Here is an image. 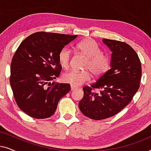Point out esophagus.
Instances as JSON below:
<instances>
[{
	"label": "esophagus",
	"instance_id": "1",
	"mask_svg": "<svg viewBox=\"0 0 151 151\" xmlns=\"http://www.w3.org/2000/svg\"><path fill=\"white\" fill-rule=\"evenodd\" d=\"M76 88H77V87H76V86H73V85H71V91H74V90H76Z\"/></svg>",
	"mask_w": 151,
	"mask_h": 151
}]
</instances>
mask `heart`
I'll return each mask as SVG.
<instances>
[{
    "instance_id": "obj_1",
    "label": "heart",
    "mask_w": 151,
    "mask_h": 151,
    "mask_svg": "<svg viewBox=\"0 0 151 151\" xmlns=\"http://www.w3.org/2000/svg\"><path fill=\"white\" fill-rule=\"evenodd\" d=\"M76 49L87 58V61L84 69L91 70L96 76H100L108 71L111 65V60L109 56L102 53V51L97 43L92 39H86L78 42ZM71 51L65 47L62 49L58 54V61L63 69H67L69 65ZM91 78V73L86 70L84 71H71L63 74L62 79L66 83L73 86H80L85 83Z\"/></svg>"
}]
</instances>
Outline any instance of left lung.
I'll return each mask as SVG.
<instances>
[{
	"mask_svg": "<svg viewBox=\"0 0 151 151\" xmlns=\"http://www.w3.org/2000/svg\"><path fill=\"white\" fill-rule=\"evenodd\" d=\"M102 42L112 52L111 69L91 86H84L79 102L80 111L96 120L112 117L127 106L139 89L142 77L139 58L129 45L106 38ZM96 88L102 91L98 94Z\"/></svg>",
	"mask_w": 151,
	"mask_h": 151,
	"instance_id": "obj_1",
	"label": "left lung"
}]
</instances>
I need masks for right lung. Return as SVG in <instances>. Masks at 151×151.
<instances>
[{"label": "right lung", "mask_w": 151, "mask_h": 151, "mask_svg": "<svg viewBox=\"0 0 151 151\" xmlns=\"http://www.w3.org/2000/svg\"><path fill=\"white\" fill-rule=\"evenodd\" d=\"M77 35L36 32L21 42L11 63L10 84L16 104L29 116L45 119L56 110L70 84L55 83L62 67L58 54Z\"/></svg>", "instance_id": "right-lung-1"}]
</instances>
